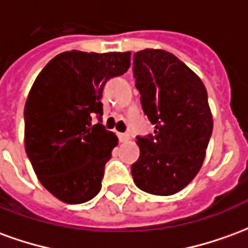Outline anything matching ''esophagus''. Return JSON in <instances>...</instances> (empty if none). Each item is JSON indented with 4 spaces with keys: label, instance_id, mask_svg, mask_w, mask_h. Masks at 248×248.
<instances>
[{
    "label": "esophagus",
    "instance_id": "34e87169",
    "mask_svg": "<svg viewBox=\"0 0 248 248\" xmlns=\"http://www.w3.org/2000/svg\"><path fill=\"white\" fill-rule=\"evenodd\" d=\"M118 138L121 142H127L130 140V135L126 133H118Z\"/></svg>",
    "mask_w": 248,
    "mask_h": 248
}]
</instances>
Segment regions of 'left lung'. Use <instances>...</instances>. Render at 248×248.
<instances>
[{
	"label": "left lung",
	"mask_w": 248,
	"mask_h": 248,
	"mask_svg": "<svg viewBox=\"0 0 248 248\" xmlns=\"http://www.w3.org/2000/svg\"><path fill=\"white\" fill-rule=\"evenodd\" d=\"M135 86L154 135L137 137L140 155L131 174L138 188L172 195L201 170L213 133V115L201 78L165 50L137 51Z\"/></svg>",
	"instance_id": "left-lung-1"
}]
</instances>
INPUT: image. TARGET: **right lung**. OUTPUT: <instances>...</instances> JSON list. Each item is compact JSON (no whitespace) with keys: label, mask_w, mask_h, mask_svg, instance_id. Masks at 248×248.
Segmentation results:
<instances>
[{"label":"right lung","mask_w":248,"mask_h":248,"mask_svg":"<svg viewBox=\"0 0 248 248\" xmlns=\"http://www.w3.org/2000/svg\"><path fill=\"white\" fill-rule=\"evenodd\" d=\"M130 67V51L56 56L35 78L25 105V150L42 186L65 203L97 195L118 143L102 122V92ZM93 116L98 124L92 125Z\"/></svg>","instance_id":"1"}]
</instances>
